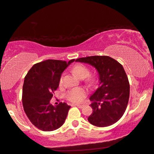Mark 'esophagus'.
I'll use <instances>...</instances> for the list:
<instances>
[{
	"instance_id": "esophagus-1",
	"label": "esophagus",
	"mask_w": 154,
	"mask_h": 154,
	"mask_svg": "<svg viewBox=\"0 0 154 154\" xmlns=\"http://www.w3.org/2000/svg\"><path fill=\"white\" fill-rule=\"evenodd\" d=\"M75 106H76L77 107H78V108H80V109H82V108H84V105H80V104H75Z\"/></svg>"
}]
</instances>
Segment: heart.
Instances as JSON below:
<instances>
[{"mask_svg": "<svg viewBox=\"0 0 154 154\" xmlns=\"http://www.w3.org/2000/svg\"><path fill=\"white\" fill-rule=\"evenodd\" d=\"M72 72L79 78L86 77L89 74V70L85 66L82 64H77L72 68ZM62 83V77L60 79V84ZM87 94L86 90L84 88L77 87L70 89L67 92L66 97L68 101L73 102V103H80L86 97Z\"/></svg>", "mask_w": 154, "mask_h": 154, "instance_id": "b5f03b06", "label": "heart"}]
</instances>
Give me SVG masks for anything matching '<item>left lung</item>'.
Segmentation results:
<instances>
[{"mask_svg":"<svg viewBox=\"0 0 154 154\" xmlns=\"http://www.w3.org/2000/svg\"><path fill=\"white\" fill-rule=\"evenodd\" d=\"M94 66L99 74V86L90 97L92 113L88 118L92 125L108 127L123 115L130 97V84L120 63L109 56H89L76 60Z\"/></svg>","mask_w":154,"mask_h":154,"instance_id":"left-lung-1","label":"left lung"}]
</instances>
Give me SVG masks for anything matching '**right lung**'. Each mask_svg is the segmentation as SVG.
<instances>
[{
  "label": "right lung",
  "mask_w": 154,
  "mask_h": 154,
  "mask_svg": "<svg viewBox=\"0 0 154 154\" xmlns=\"http://www.w3.org/2000/svg\"><path fill=\"white\" fill-rule=\"evenodd\" d=\"M74 61H43L34 64L24 78L22 98L24 110L39 130H55L65 122L70 106L66 103L54 106L50 101L59 86L62 73Z\"/></svg>",
  "instance_id": "right-lung-1"
}]
</instances>
